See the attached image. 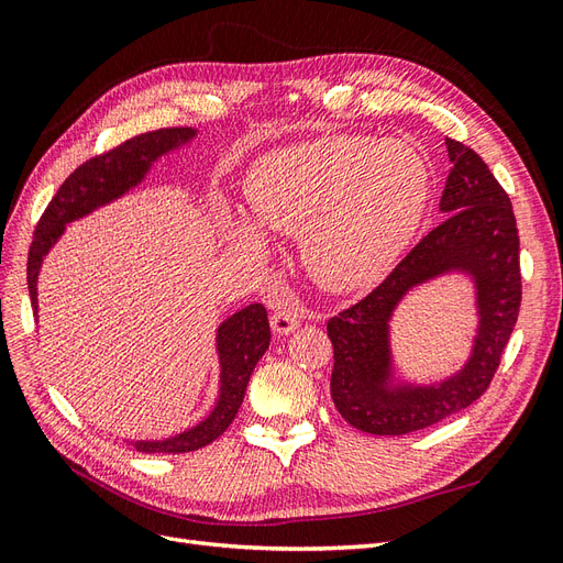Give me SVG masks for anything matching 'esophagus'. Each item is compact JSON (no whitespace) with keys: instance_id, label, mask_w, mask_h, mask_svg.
Listing matches in <instances>:
<instances>
[{"instance_id":"obj_1","label":"esophagus","mask_w":563,"mask_h":563,"mask_svg":"<svg viewBox=\"0 0 563 563\" xmlns=\"http://www.w3.org/2000/svg\"><path fill=\"white\" fill-rule=\"evenodd\" d=\"M272 331L277 335H291L300 327V312L296 308H279L269 319Z\"/></svg>"}]
</instances>
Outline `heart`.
<instances>
[{"label":"heart","instance_id":"heart-1","mask_svg":"<svg viewBox=\"0 0 563 563\" xmlns=\"http://www.w3.org/2000/svg\"><path fill=\"white\" fill-rule=\"evenodd\" d=\"M244 195L258 225L300 234L314 284L354 294L383 282L411 244L430 201V168L404 141L323 135L267 152L249 168ZM258 225L220 218L225 240L251 255L267 251Z\"/></svg>","mask_w":563,"mask_h":563}]
</instances>
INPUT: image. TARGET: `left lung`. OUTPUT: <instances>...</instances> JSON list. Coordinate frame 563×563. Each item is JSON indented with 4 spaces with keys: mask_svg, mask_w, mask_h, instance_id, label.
Here are the masks:
<instances>
[{
    "mask_svg": "<svg viewBox=\"0 0 563 563\" xmlns=\"http://www.w3.org/2000/svg\"><path fill=\"white\" fill-rule=\"evenodd\" d=\"M451 174L439 213L444 220L354 308L329 321L333 343L331 399L352 428L397 437L463 411L479 399L519 317V234L509 197L484 159L446 139ZM463 276L473 288L477 323L466 362L437 382L400 371L390 321L416 287Z\"/></svg>",
    "mask_w": 563,
    "mask_h": 563,
    "instance_id": "1",
    "label": "left lung"
}]
</instances>
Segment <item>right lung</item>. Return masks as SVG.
Listing matches in <instances>:
<instances>
[{"label": "right lung", "mask_w": 563, "mask_h": 563, "mask_svg": "<svg viewBox=\"0 0 563 563\" xmlns=\"http://www.w3.org/2000/svg\"><path fill=\"white\" fill-rule=\"evenodd\" d=\"M199 139L197 129H159L135 135L124 145L114 147L108 155H100L81 164L67 178L56 197L51 199L40 218L35 240L27 255V291L32 310L40 319V275L46 255L63 240L70 223L110 207L117 199H124L135 187H141L155 164L174 152L185 150ZM218 360V391L211 411L192 428H185L164 439H126L141 453H190L209 446L223 434L244 401L246 385L255 364L269 347V323L263 305L253 302L236 310L218 323L216 338Z\"/></svg>", "instance_id": "obj_1"}]
</instances>
